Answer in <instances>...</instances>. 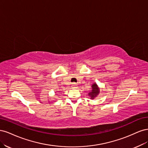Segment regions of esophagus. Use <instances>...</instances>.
<instances>
[{
    "label": "esophagus",
    "instance_id": "esophagus-1",
    "mask_svg": "<svg viewBox=\"0 0 148 148\" xmlns=\"http://www.w3.org/2000/svg\"><path fill=\"white\" fill-rule=\"evenodd\" d=\"M77 84H76L75 83H73V84H72V87L73 88H77Z\"/></svg>",
    "mask_w": 148,
    "mask_h": 148
}]
</instances>
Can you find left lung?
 I'll return each mask as SVG.
<instances>
[{
  "label": "left lung",
  "mask_w": 148,
  "mask_h": 148,
  "mask_svg": "<svg viewBox=\"0 0 148 148\" xmlns=\"http://www.w3.org/2000/svg\"><path fill=\"white\" fill-rule=\"evenodd\" d=\"M99 93V89L98 88L97 84L96 83L93 84L92 85V91L89 92V96L91 97V99H94L95 97L97 96V95H98V94Z\"/></svg>",
  "instance_id": "left-lung-1"
}]
</instances>
